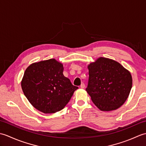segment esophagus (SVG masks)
<instances>
[{
	"mask_svg": "<svg viewBox=\"0 0 146 146\" xmlns=\"http://www.w3.org/2000/svg\"><path fill=\"white\" fill-rule=\"evenodd\" d=\"M85 87V85L84 84V83H82V84H81V85H80V88H84Z\"/></svg>",
	"mask_w": 146,
	"mask_h": 146,
	"instance_id": "obj_1",
	"label": "esophagus"
}]
</instances>
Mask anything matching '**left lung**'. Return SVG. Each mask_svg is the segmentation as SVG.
<instances>
[{"mask_svg": "<svg viewBox=\"0 0 146 146\" xmlns=\"http://www.w3.org/2000/svg\"><path fill=\"white\" fill-rule=\"evenodd\" d=\"M86 88L94 104L102 111L115 110L127 99L132 86L130 71L119 62L100 57L88 65Z\"/></svg>", "mask_w": 146, "mask_h": 146, "instance_id": "1", "label": "left lung"}]
</instances>
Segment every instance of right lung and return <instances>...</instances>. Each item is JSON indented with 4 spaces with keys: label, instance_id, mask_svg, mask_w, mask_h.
I'll return each mask as SVG.
<instances>
[{
    "label": "right lung",
    "instance_id": "obj_1",
    "mask_svg": "<svg viewBox=\"0 0 146 146\" xmlns=\"http://www.w3.org/2000/svg\"><path fill=\"white\" fill-rule=\"evenodd\" d=\"M63 65L55 59L32 63L21 81L24 95L33 106L44 113L64 108L78 87L63 75Z\"/></svg>",
    "mask_w": 146,
    "mask_h": 146
}]
</instances>
